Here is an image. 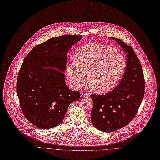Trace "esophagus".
Returning <instances> with one entry per match:
<instances>
[{
  "label": "esophagus",
  "mask_w": 160,
  "mask_h": 160,
  "mask_svg": "<svg viewBox=\"0 0 160 160\" xmlns=\"http://www.w3.org/2000/svg\"><path fill=\"white\" fill-rule=\"evenodd\" d=\"M81 97H82V98H88V97L89 96V95H88V94H87L86 92H82V93H81Z\"/></svg>",
  "instance_id": "esophagus-1"
}]
</instances>
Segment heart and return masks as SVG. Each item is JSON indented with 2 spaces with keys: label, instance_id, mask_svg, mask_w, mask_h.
Segmentation results:
<instances>
[{
  "label": "heart",
  "instance_id": "1",
  "mask_svg": "<svg viewBox=\"0 0 160 160\" xmlns=\"http://www.w3.org/2000/svg\"><path fill=\"white\" fill-rule=\"evenodd\" d=\"M75 56L67 67L68 79L75 89L82 87L88 73L89 88L107 92L116 87L126 69L124 55L105 44L86 45L77 50Z\"/></svg>",
  "mask_w": 160,
  "mask_h": 160
}]
</instances>
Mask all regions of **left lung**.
<instances>
[{"mask_svg":"<svg viewBox=\"0 0 160 160\" xmlns=\"http://www.w3.org/2000/svg\"><path fill=\"white\" fill-rule=\"evenodd\" d=\"M111 38L128 53L127 66L122 79L115 89L105 94L91 95L94 102L91 121L104 132H115L130 123L138 111L145 91L142 68L133 48L118 38Z\"/></svg>","mask_w":160,"mask_h":160,"instance_id":"8db88e82","label":"left lung"}]
</instances>
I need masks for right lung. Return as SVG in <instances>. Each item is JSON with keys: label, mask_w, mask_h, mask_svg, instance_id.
Wrapping results in <instances>:
<instances>
[{"label": "right lung", "mask_w": 160, "mask_h": 160, "mask_svg": "<svg viewBox=\"0 0 160 160\" xmlns=\"http://www.w3.org/2000/svg\"><path fill=\"white\" fill-rule=\"evenodd\" d=\"M82 38L80 35L52 38L35 46L25 57L19 71L16 90L25 117L47 130L59 124L70 104L80 97L68 88L62 72L67 51Z\"/></svg>", "instance_id": "right-lung-1"}]
</instances>
